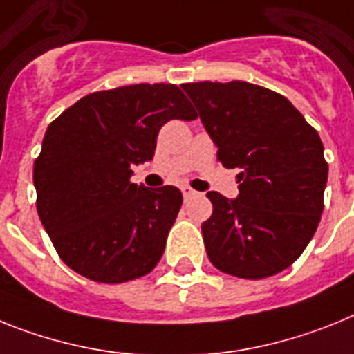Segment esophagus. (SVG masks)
Masks as SVG:
<instances>
[{
  "label": "esophagus",
  "mask_w": 354,
  "mask_h": 354,
  "mask_svg": "<svg viewBox=\"0 0 354 354\" xmlns=\"http://www.w3.org/2000/svg\"><path fill=\"white\" fill-rule=\"evenodd\" d=\"M181 192H183V198H185V201H189L190 198L198 196V192H196L194 189H190V187H181Z\"/></svg>",
  "instance_id": "1"
}]
</instances>
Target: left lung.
<instances>
[{
  "instance_id": "left-lung-1",
  "label": "left lung",
  "mask_w": 354,
  "mask_h": 354,
  "mask_svg": "<svg viewBox=\"0 0 354 354\" xmlns=\"http://www.w3.org/2000/svg\"><path fill=\"white\" fill-rule=\"evenodd\" d=\"M192 100L239 196L208 192L201 226L208 258L226 274L274 276L296 262L321 221L328 164L321 137L285 96L248 82H198Z\"/></svg>"
}]
</instances>
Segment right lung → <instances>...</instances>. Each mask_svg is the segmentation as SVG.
<instances>
[{
    "instance_id": "obj_1",
    "label": "right lung",
    "mask_w": 354,
    "mask_h": 354,
    "mask_svg": "<svg viewBox=\"0 0 354 354\" xmlns=\"http://www.w3.org/2000/svg\"><path fill=\"white\" fill-rule=\"evenodd\" d=\"M198 118L173 84L92 92L46 130L33 165L37 212L58 257L100 283L146 276L165 250L180 189L131 183V165L153 160L160 128Z\"/></svg>"
}]
</instances>
